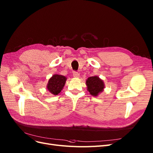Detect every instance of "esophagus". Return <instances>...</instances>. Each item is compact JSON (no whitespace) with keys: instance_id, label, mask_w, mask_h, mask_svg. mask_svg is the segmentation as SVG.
Returning a JSON list of instances; mask_svg holds the SVG:
<instances>
[{"instance_id":"obj_1","label":"esophagus","mask_w":153,"mask_h":153,"mask_svg":"<svg viewBox=\"0 0 153 153\" xmlns=\"http://www.w3.org/2000/svg\"><path fill=\"white\" fill-rule=\"evenodd\" d=\"M73 76L75 78H78L79 76H80V73H79L78 72H76V71H74L73 73Z\"/></svg>"}]
</instances>
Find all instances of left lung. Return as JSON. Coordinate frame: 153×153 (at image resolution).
<instances>
[{
  "label": "left lung",
  "mask_w": 153,
  "mask_h": 153,
  "mask_svg": "<svg viewBox=\"0 0 153 153\" xmlns=\"http://www.w3.org/2000/svg\"><path fill=\"white\" fill-rule=\"evenodd\" d=\"M87 91L93 96L96 97L102 92L104 88V83L102 80L97 76L88 77L86 80Z\"/></svg>",
  "instance_id": "left-lung-1"
}]
</instances>
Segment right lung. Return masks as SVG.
Listing matches in <instances>:
<instances>
[{
	"instance_id": "right-lung-1",
	"label": "right lung",
	"mask_w": 153,
	"mask_h": 153,
	"mask_svg": "<svg viewBox=\"0 0 153 153\" xmlns=\"http://www.w3.org/2000/svg\"><path fill=\"white\" fill-rule=\"evenodd\" d=\"M66 79L65 76L57 74L54 75L49 80L47 88L51 94L56 96L62 90L65 85Z\"/></svg>"
}]
</instances>
